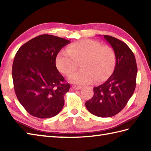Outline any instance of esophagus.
I'll use <instances>...</instances> for the list:
<instances>
[{"instance_id": "obj_1", "label": "esophagus", "mask_w": 151, "mask_h": 151, "mask_svg": "<svg viewBox=\"0 0 151 151\" xmlns=\"http://www.w3.org/2000/svg\"><path fill=\"white\" fill-rule=\"evenodd\" d=\"M82 88L81 86H72V89H75V90H79Z\"/></svg>"}]
</instances>
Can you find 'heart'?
Returning <instances> with one entry per match:
<instances>
[{
  "label": "heart",
  "instance_id": "1",
  "mask_svg": "<svg viewBox=\"0 0 151 151\" xmlns=\"http://www.w3.org/2000/svg\"><path fill=\"white\" fill-rule=\"evenodd\" d=\"M81 63L82 69L69 77L75 84H86L105 81L111 75L115 64L112 48L91 40H82L72 43L67 50H62L56 59L57 68L70 75Z\"/></svg>",
  "mask_w": 151,
  "mask_h": 151
}]
</instances>
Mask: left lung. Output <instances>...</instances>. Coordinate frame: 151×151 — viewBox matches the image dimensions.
<instances>
[{
    "instance_id": "obj_1",
    "label": "left lung",
    "mask_w": 151,
    "mask_h": 151,
    "mask_svg": "<svg viewBox=\"0 0 151 151\" xmlns=\"http://www.w3.org/2000/svg\"><path fill=\"white\" fill-rule=\"evenodd\" d=\"M103 36L114 50L115 69L104 84L93 88V97L86 102V107L96 116L110 117L119 113L132 96L137 68L134 54L126 43L112 36Z\"/></svg>"
}]
</instances>
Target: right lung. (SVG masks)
<instances>
[{"instance_id": "right-lung-1", "label": "right lung", "mask_w": 151, "mask_h": 151, "mask_svg": "<svg viewBox=\"0 0 151 151\" xmlns=\"http://www.w3.org/2000/svg\"><path fill=\"white\" fill-rule=\"evenodd\" d=\"M70 43L62 37L43 34L28 41L15 54L12 78L19 102L32 116H55L64 105L70 85L56 66L57 54Z\"/></svg>"}]
</instances>
